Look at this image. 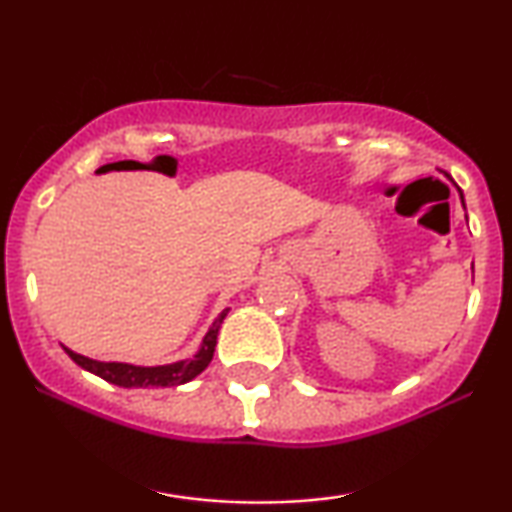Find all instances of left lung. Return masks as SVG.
<instances>
[{"instance_id": "8db88e82", "label": "left lung", "mask_w": 512, "mask_h": 512, "mask_svg": "<svg viewBox=\"0 0 512 512\" xmlns=\"http://www.w3.org/2000/svg\"><path fill=\"white\" fill-rule=\"evenodd\" d=\"M459 195H461V191H459ZM461 202H464V195H461Z\"/></svg>"}]
</instances>
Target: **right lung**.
<instances>
[{"instance_id": "obj_1", "label": "right lung", "mask_w": 512, "mask_h": 512, "mask_svg": "<svg viewBox=\"0 0 512 512\" xmlns=\"http://www.w3.org/2000/svg\"><path fill=\"white\" fill-rule=\"evenodd\" d=\"M230 307H226L216 321L209 328L205 338H202V345L198 349V354L193 359H184L177 363H167V366H132V363H116V361H95L88 359V356H81L72 352V349L65 347V352L69 354V359L74 363H79L83 370L93 373L102 380H107L116 387H177V384H186L191 382L193 377H198L202 370L209 366L214 356V347H216V335H219V328L226 319Z\"/></svg>"}]
</instances>
